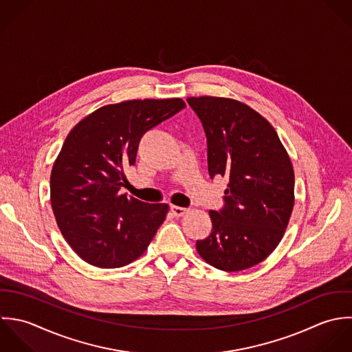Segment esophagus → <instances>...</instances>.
Returning a JSON list of instances; mask_svg holds the SVG:
<instances>
[{
    "mask_svg": "<svg viewBox=\"0 0 352 352\" xmlns=\"http://www.w3.org/2000/svg\"><path fill=\"white\" fill-rule=\"evenodd\" d=\"M171 212H173V214H174L175 217H182V216H185V214L189 212V208H182V207H175V206H173V207H171Z\"/></svg>",
    "mask_w": 352,
    "mask_h": 352,
    "instance_id": "esophagus-1",
    "label": "esophagus"
}]
</instances>
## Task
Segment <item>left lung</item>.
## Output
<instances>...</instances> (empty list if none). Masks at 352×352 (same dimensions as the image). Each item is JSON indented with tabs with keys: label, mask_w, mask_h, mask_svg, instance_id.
I'll use <instances>...</instances> for the list:
<instances>
[{
	"label": "left lung",
	"mask_w": 352,
	"mask_h": 352,
	"mask_svg": "<svg viewBox=\"0 0 352 352\" xmlns=\"http://www.w3.org/2000/svg\"><path fill=\"white\" fill-rule=\"evenodd\" d=\"M200 118L212 179L226 177L223 207L211 211V234L196 242L210 265L236 272L264 261L279 245L294 207V170L272 125L226 98H189Z\"/></svg>",
	"instance_id": "left-lung-1"
}]
</instances>
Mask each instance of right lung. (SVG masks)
Here are the masks:
<instances>
[{"label":"right lung","instance_id":"add662e5","mask_svg":"<svg viewBox=\"0 0 352 352\" xmlns=\"http://www.w3.org/2000/svg\"><path fill=\"white\" fill-rule=\"evenodd\" d=\"M182 99L126 100L98 109L68 135L53 166L50 199L57 224L80 258L120 268L139 258L166 219L167 204L120 190L141 138L185 107Z\"/></svg>","mask_w":352,"mask_h":352}]
</instances>
